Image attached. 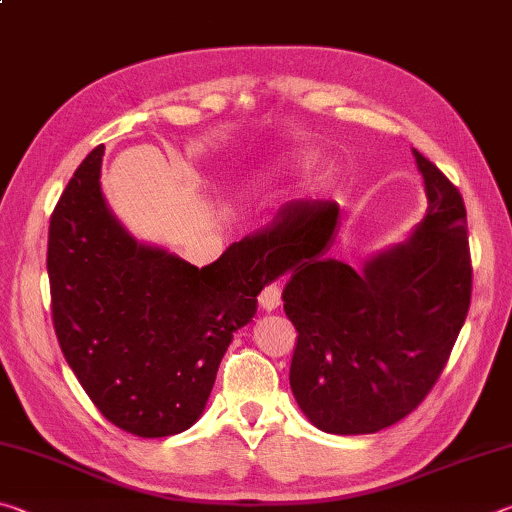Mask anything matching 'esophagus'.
I'll use <instances>...</instances> for the list:
<instances>
[{
	"label": "esophagus",
	"instance_id": "esophagus-1",
	"mask_svg": "<svg viewBox=\"0 0 512 512\" xmlns=\"http://www.w3.org/2000/svg\"><path fill=\"white\" fill-rule=\"evenodd\" d=\"M280 287H275V284H268V287L259 293V307H262L264 311H275L277 307H280Z\"/></svg>",
	"mask_w": 512,
	"mask_h": 512
}]
</instances>
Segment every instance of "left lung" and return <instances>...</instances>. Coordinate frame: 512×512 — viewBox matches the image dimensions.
Masks as SVG:
<instances>
[{
	"instance_id": "1",
	"label": "left lung",
	"mask_w": 512,
	"mask_h": 512,
	"mask_svg": "<svg viewBox=\"0 0 512 512\" xmlns=\"http://www.w3.org/2000/svg\"><path fill=\"white\" fill-rule=\"evenodd\" d=\"M427 210L406 239L361 268L325 257L334 203H293L241 248L275 280L298 332L291 391L320 431L377 433L406 418L443 372L472 293L465 205L445 173L413 149Z\"/></svg>"
}]
</instances>
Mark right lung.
Here are the masks:
<instances>
[{
    "label": "right lung",
    "instance_id": "obj_1",
    "mask_svg": "<svg viewBox=\"0 0 512 512\" xmlns=\"http://www.w3.org/2000/svg\"><path fill=\"white\" fill-rule=\"evenodd\" d=\"M103 146L76 169L51 216L54 327L94 406L140 438L192 427L232 334L275 277L235 241L198 268L137 241L101 192Z\"/></svg>",
    "mask_w": 512,
    "mask_h": 512
}]
</instances>
